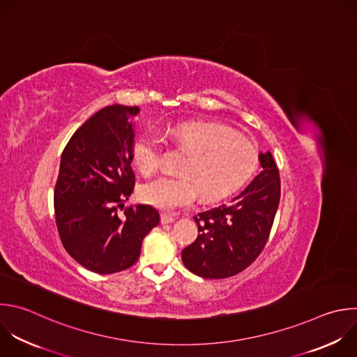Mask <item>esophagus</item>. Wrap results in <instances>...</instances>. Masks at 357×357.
<instances>
[{"mask_svg":"<svg viewBox=\"0 0 357 357\" xmlns=\"http://www.w3.org/2000/svg\"><path fill=\"white\" fill-rule=\"evenodd\" d=\"M174 221H175V217H172L171 214H167V213L161 214V224H171Z\"/></svg>","mask_w":357,"mask_h":357,"instance_id":"1","label":"esophagus"}]
</instances>
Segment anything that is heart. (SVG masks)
Here are the masks:
<instances>
[{
    "label": "heart",
    "instance_id": "obj_1",
    "mask_svg": "<svg viewBox=\"0 0 357 357\" xmlns=\"http://www.w3.org/2000/svg\"><path fill=\"white\" fill-rule=\"evenodd\" d=\"M171 139L188 153L181 165L182 175L161 176L140 190L146 203L161 210L188 207L199 195L203 200L222 199L240 189L258 167V153L250 142L213 125L179 123L171 129ZM162 144L164 139L151 130L135 140L133 161L144 176L160 171Z\"/></svg>",
    "mask_w": 357,
    "mask_h": 357
}]
</instances>
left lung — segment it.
<instances>
[{"instance_id": "1", "label": "left lung", "mask_w": 357, "mask_h": 357, "mask_svg": "<svg viewBox=\"0 0 357 357\" xmlns=\"http://www.w3.org/2000/svg\"><path fill=\"white\" fill-rule=\"evenodd\" d=\"M262 172L227 204L195 215L200 232L182 251V262L204 279L247 269L262 252L280 200V176L272 154L259 153Z\"/></svg>"}]
</instances>
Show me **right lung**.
<instances>
[{"label": "right lung", "instance_id": "add662e5", "mask_svg": "<svg viewBox=\"0 0 357 357\" xmlns=\"http://www.w3.org/2000/svg\"><path fill=\"white\" fill-rule=\"evenodd\" d=\"M137 106L100 109L73 135L60 161L54 214L68 255L85 269L110 275L133 266L144 236L158 225L149 204L125 207L135 189L132 147Z\"/></svg>", "mask_w": 357, "mask_h": 357}]
</instances>
